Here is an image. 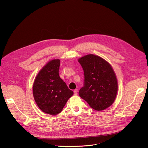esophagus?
<instances>
[{"label": "esophagus", "instance_id": "esophagus-1", "mask_svg": "<svg viewBox=\"0 0 148 148\" xmlns=\"http://www.w3.org/2000/svg\"><path fill=\"white\" fill-rule=\"evenodd\" d=\"M73 92H74V95H77V92H78V89L74 90Z\"/></svg>", "mask_w": 148, "mask_h": 148}]
</instances>
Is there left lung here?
Instances as JSON below:
<instances>
[{
  "instance_id": "1",
  "label": "left lung",
  "mask_w": 148,
  "mask_h": 148,
  "mask_svg": "<svg viewBox=\"0 0 148 148\" xmlns=\"http://www.w3.org/2000/svg\"><path fill=\"white\" fill-rule=\"evenodd\" d=\"M84 75V86L79 95L93 109L102 111L115 101L118 84L116 74L109 63L99 56L87 55L80 58Z\"/></svg>"
}]
</instances>
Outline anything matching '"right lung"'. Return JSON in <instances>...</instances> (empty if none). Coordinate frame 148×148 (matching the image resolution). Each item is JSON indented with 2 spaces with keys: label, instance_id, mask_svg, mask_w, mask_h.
<instances>
[{
  "label": "right lung",
  "instance_id": "obj_1",
  "mask_svg": "<svg viewBox=\"0 0 148 148\" xmlns=\"http://www.w3.org/2000/svg\"><path fill=\"white\" fill-rule=\"evenodd\" d=\"M60 65L59 59L48 62L40 70L33 84V96L38 107L45 113L53 116L61 112L73 95L59 76Z\"/></svg>",
  "mask_w": 148,
  "mask_h": 148
}]
</instances>
